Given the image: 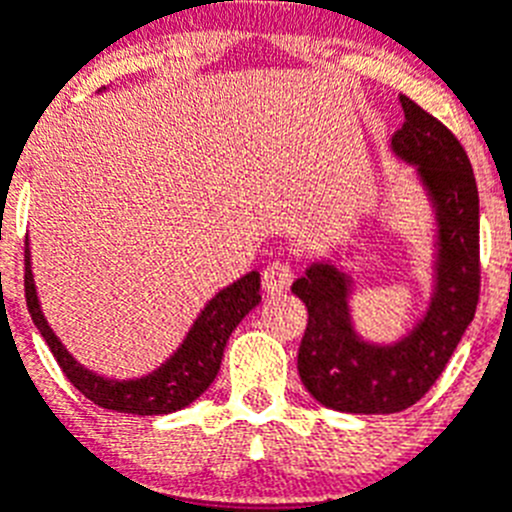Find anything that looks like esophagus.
Masks as SVG:
<instances>
[{
  "label": "esophagus",
  "instance_id": "esophagus-1",
  "mask_svg": "<svg viewBox=\"0 0 512 512\" xmlns=\"http://www.w3.org/2000/svg\"><path fill=\"white\" fill-rule=\"evenodd\" d=\"M292 285V267L287 262H270L262 272V287H265L267 295H282V292L290 290Z\"/></svg>",
  "mask_w": 512,
  "mask_h": 512
}]
</instances>
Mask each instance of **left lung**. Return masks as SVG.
<instances>
[{
    "mask_svg": "<svg viewBox=\"0 0 512 512\" xmlns=\"http://www.w3.org/2000/svg\"><path fill=\"white\" fill-rule=\"evenodd\" d=\"M405 122L390 150L415 167L433 220V282L425 310L393 342L367 340L352 317L355 277L317 260L292 292L307 307L297 372L307 393L340 413L390 415L418 403L473 322L480 292L478 185L468 155L443 122L400 97Z\"/></svg>",
    "mask_w": 512,
    "mask_h": 512,
    "instance_id": "8db88e82",
    "label": "left lung"
}]
</instances>
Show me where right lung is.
Instances as JSON below:
<instances>
[{
	"instance_id": "1",
	"label": "right lung",
	"mask_w": 512,
	"mask_h": 512,
	"mask_svg": "<svg viewBox=\"0 0 512 512\" xmlns=\"http://www.w3.org/2000/svg\"><path fill=\"white\" fill-rule=\"evenodd\" d=\"M29 242L24 247V292H27V307L34 325L47 340L54 360L59 362L64 375L69 377L74 388L104 410L127 415H167L175 410L187 408L195 403L202 393L212 385L220 372L222 352L227 340L240 325L242 317L260 305V272H247L230 287H222L197 315L192 327L187 330L182 345L142 377L117 380L104 377L99 372L84 367L67 347L62 345L54 330L44 317L42 305L37 297V285L32 275V260H29Z\"/></svg>"
}]
</instances>
